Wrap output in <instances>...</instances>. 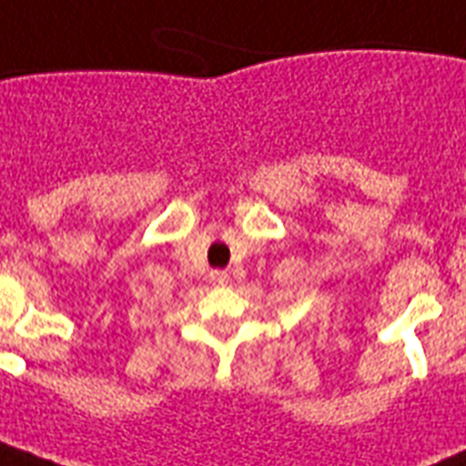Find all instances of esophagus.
Instances as JSON below:
<instances>
[{
  "label": "esophagus",
  "mask_w": 466,
  "mask_h": 466,
  "mask_svg": "<svg viewBox=\"0 0 466 466\" xmlns=\"http://www.w3.org/2000/svg\"><path fill=\"white\" fill-rule=\"evenodd\" d=\"M209 283H212V286H227V283H229V273H227V271H209Z\"/></svg>",
  "instance_id": "obj_1"
}]
</instances>
